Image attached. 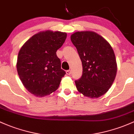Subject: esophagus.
<instances>
[{"label":"esophagus","instance_id":"obj_1","mask_svg":"<svg viewBox=\"0 0 134 134\" xmlns=\"http://www.w3.org/2000/svg\"><path fill=\"white\" fill-rule=\"evenodd\" d=\"M71 70H67L66 71V74L68 75H71Z\"/></svg>","mask_w":134,"mask_h":134}]
</instances>
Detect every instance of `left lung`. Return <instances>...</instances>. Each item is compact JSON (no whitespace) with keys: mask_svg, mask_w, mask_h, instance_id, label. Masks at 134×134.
Returning a JSON list of instances; mask_svg holds the SVG:
<instances>
[{"mask_svg":"<svg viewBox=\"0 0 134 134\" xmlns=\"http://www.w3.org/2000/svg\"><path fill=\"white\" fill-rule=\"evenodd\" d=\"M82 64V75L75 81L79 92L96 98L105 94L114 81L117 63L114 50L107 40L93 31L71 34Z\"/></svg>","mask_w":134,"mask_h":134,"instance_id":"left-lung-1","label":"left lung"}]
</instances>
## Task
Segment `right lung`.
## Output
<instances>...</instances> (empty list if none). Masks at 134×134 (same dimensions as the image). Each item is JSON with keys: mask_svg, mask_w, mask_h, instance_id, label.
<instances>
[{"mask_svg": "<svg viewBox=\"0 0 134 134\" xmlns=\"http://www.w3.org/2000/svg\"><path fill=\"white\" fill-rule=\"evenodd\" d=\"M66 32H40L29 39L18 52L16 68L24 87L36 96L48 95L58 89L66 72L56 52L66 38Z\"/></svg>", "mask_w": 134, "mask_h": 134, "instance_id": "obj_1", "label": "right lung"}]
</instances>
